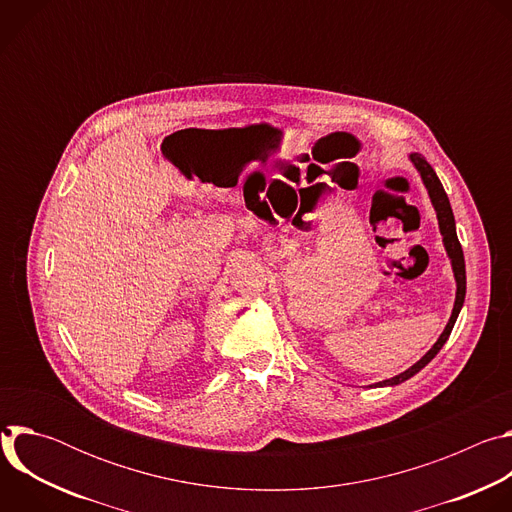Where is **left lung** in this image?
I'll use <instances>...</instances> for the list:
<instances>
[{
	"label": "left lung",
	"instance_id": "obj_1",
	"mask_svg": "<svg viewBox=\"0 0 512 512\" xmlns=\"http://www.w3.org/2000/svg\"><path fill=\"white\" fill-rule=\"evenodd\" d=\"M411 162L415 164V168L419 170L421 178H423V184L429 192V198H431V204L437 212V221H440V231L444 235V245H446V251L452 259V267H454V277H456V283H458V291H456V304H454V310H452V316H450V322L446 326V330L442 332V336L437 338V342L425 352V356L421 360H417L411 369H407L405 373L393 377V379H387L383 383H377L379 387H387V385H399L407 379H411L415 373H419L425 364L442 350V346L446 344V340L450 338L452 334V328L458 320V314L464 306V298H466V263H464V253H462V245L458 241V235H456V221H454V212H452V206H450V200H448V194L440 182V178L435 176L433 168L425 162V158L421 154H411Z\"/></svg>",
	"mask_w": 512,
	"mask_h": 512
}]
</instances>
